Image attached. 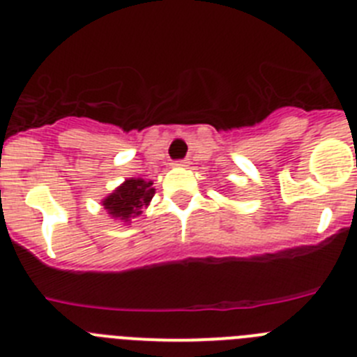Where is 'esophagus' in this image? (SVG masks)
<instances>
[{
	"label": "esophagus",
	"instance_id": "esophagus-1",
	"mask_svg": "<svg viewBox=\"0 0 357 357\" xmlns=\"http://www.w3.org/2000/svg\"><path fill=\"white\" fill-rule=\"evenodd\" d=\"M173 166H175V168H188V166H189V159L175 160V162H173Z\"/></svg>",
	"mask_w": 357,
	"mask_h": 357
}]
</instances>
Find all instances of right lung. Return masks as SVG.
Wrapping results in <instances>:
<instances>
[{
	"mask_svg": "<svg viewBox=\"0 0 357 357\" xmlns=\"http://www.w3.org/2000/svg\"><path fill=\"white\" fill-rule=\"evenodd\" d=\"M153 182L144 181L141 176H132L119 184L112 193L102 200L103 209L112 220H118L123 225H128L132 218L139 216L144 207L150 206L155 189L151 188Z\"/></svg>",
	"mask_w": 357,
	"mask_h": 357,
	"instance_id": "1",
	"label": "right lung"
}]
</instances>
